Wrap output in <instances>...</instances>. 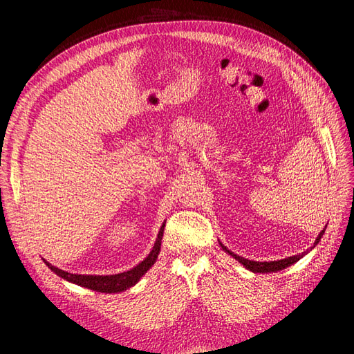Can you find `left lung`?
Here are the masks:
<instances>
[{
    "label": "left lung",
    "instance_id": "1",
    "mask_svg": "<svg viewBox=\"0 0 354 354\" xmlns=\"http://www.w3.org/2000/svg\"><path fill=\"white\" fill-rule=\"evenodd\" d=\"M325 229H326V226H325ZM325 229L319 233V236L316 238L313 246H312V248H310L308 251L301 252V254H297V255H292V257H286V259L276 260V261H254V260L243 259V257H241V255H238V254H233L230 250H227L226 246H224L220 241H218V242H220V246H221L224 252H227L229 255H232L234 260H238V261L245 267V269H248L250 272H252V273H274V272H281V270L286 269V267L295 264L298 260H301L304 255H307L310 251H312V250L315 248V246L320 242V239H322L324 233H325Z\"/></svg>",
    "mask_w": 354,
    "mask_h": 354
}]
</instances>
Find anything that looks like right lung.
I'll list each match as a JSON object with an SVG mask.
<instances>
[{"label": "right lung", "mask_w": 354, "mask_h": 354, "mask_svg": "<svg viewBox=\"0 0 354 354\" xmlns=\"http://www.w3.org/2000/svg\"><path fill=\"white\" fill-rule=\"evenodd\" d=\"M165 221L162 223V226H160V229H159L158 238L155 241L152 251L149 252V255L142 263H138L136 267H133V269L127 270V272L116 273V274H75V273H68L65 270L59 269V267L53 266L47 260H44V263L48 266V269L51 272H55L59 277H62V279H65V281L78 285V286L93 289V291H97V292H106V294L127 291L128 288L134 286L138 281H140L142 276H145L147 273V270L155 264L158 255H159V251H160V241H162V236H164Z\"/></svg>", "instance_id": "obj_1"}]
</instances>
